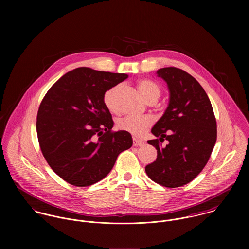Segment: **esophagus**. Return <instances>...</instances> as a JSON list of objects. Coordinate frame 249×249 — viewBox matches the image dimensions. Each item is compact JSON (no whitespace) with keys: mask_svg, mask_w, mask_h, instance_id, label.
Returning a JSON list of instances; mask_svg holds the SVG:
<instances>
[{"mask_svg":"<svg viewBox=\"0 0 249 249\" xmlns=\"http://www.w3.org/2000/svg\"><path fill=\"white\" fill-rule=\"evenodd\" d=\"M133 144L135 146H138V145H142L143 142L142 140H139V139H136V138H133Z\"/></svg>","mask_w":249,"mask_h":249,"instance_id":"1","label":"esophagus"}]
</instances>
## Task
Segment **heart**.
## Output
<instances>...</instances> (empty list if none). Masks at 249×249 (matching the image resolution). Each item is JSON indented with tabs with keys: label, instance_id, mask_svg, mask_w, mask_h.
I'll return each mask as SVG.
<instances>
[{
	"label": "heart",
	"instance_id": "obj_1",
	"mask_svg": "<svg viewBox=\"0 0 249 249\" xmlns=\"http://www.w3.org/2000/svg\"><path fill=\"white\" fill-rule=\"evenodd\" d=\"M138 87L143 98L148 103L151 101H157V99L160 97V94H161L160 87L151 80H148V79L140 80L138 83ZM120 90H121V85H117L108 89L104 95V103L110 111H115L116 109V99ZM152 124H153V118L150 116H142V117L127 116L120 119L117 123V126L121 130L128 132L136 137H140L144 134V132L151 126Z\"/></svg>",
	"mask_w": 249,
	"mask_h": 249
}]
</instances>
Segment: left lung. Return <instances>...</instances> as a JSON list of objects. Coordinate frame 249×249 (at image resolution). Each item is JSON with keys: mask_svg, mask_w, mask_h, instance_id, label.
<instances>
[{"mask_svg": "<svg viewBox=\"0 0 249 249\" xmlns=\"http://www.w3.org/2000/svg\"><path fill=\"white\" fill-rule=\"evenodd\" d=\"M156 73L168 84L170 102L151 129L157 139L147 142L157 149V158L145 173L157 184L177 188L196 178L207 164L216 141V122L206 92L190 73L176 67Z\"/></svg>", "mask_w": 249, "mask_h": 249, "instance_id": "1", "label": "left lung"}]
</instances>
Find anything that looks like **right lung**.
<instances>
[{
    "label": "right lung",
    "instance_id": "right-lung-1",
    "mask_svg": "<svg viewBox=\"0 0 249 249\" xmlns=\"http://www.w3.org/2000/svg\"><path fill=\"white\" fill-rule=\"evenodd\" d=\"M125 73L76 68L47 92L37 113L41 151L52 170L76 187L106 178L118 155L131 147V134L112 132L114 122L104 103L108 89L127 78Z\"/></svg>",
    "mask_w": 249,
    "mask_h": 249
}]
</instances>
